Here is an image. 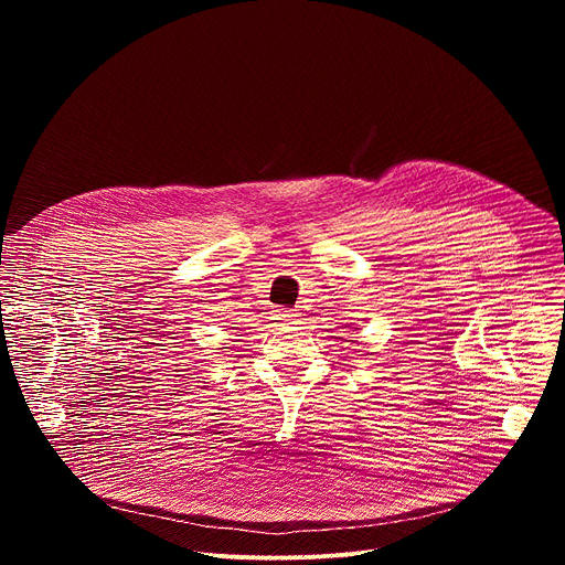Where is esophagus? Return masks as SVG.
<instances>
[{"label": "esophagus", "mask_w": 565, "mask_h": 565, "mask_svg": "<svg viewBox=\"0 0 565 565\" xmlns=\"http://www.w3.org/2000/svg\"><path fill=\"white\" fill-rule=\"evenodd\" d=\"M273 317L279 319V321H290V319L295 317V312L288 310V308H275V310H273Z\"/></svg>", "instance_id": "esophagus-1"}]
</instances>
